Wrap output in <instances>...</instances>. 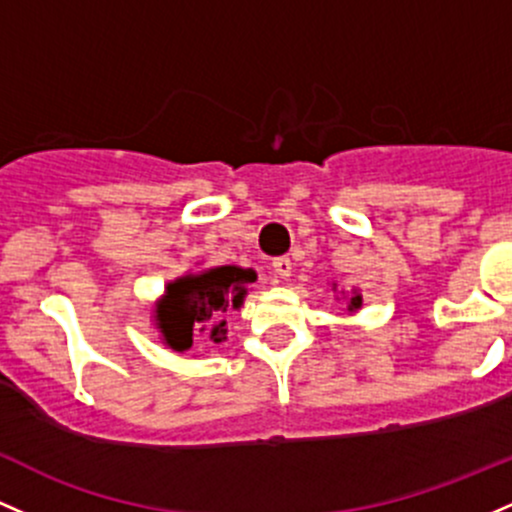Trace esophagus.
Returning <instances> with one entry per match:
<instances>
[{"instance_id": "obj_1", "label": "esophagus", "mask_w": 512, "mask_h": 512, "mask_svg": "<svg viewBox=\"0 0 512 512\" xmlns=\"http://www.w3.org/2000/svg\"><path fill=\"white\" fill-rule=\"evenodd\" d=\"M272 269H274V274H277L279 279H289L291 277V260L289 257H277V260L272 262Z\"/></svg>"}]
</instances>
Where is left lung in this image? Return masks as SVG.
Listing matches in <instances>:
<instances>
[{"instance_id": "left-lung-1", "label": "left lung", "mask_w": 512, "mask_h": 512, "mask_svg": "<svg viewBox=\"0 0 512 512\" xmlns=\"http://www.w3.org/2000/svg\"><path fill=\"white\" fill-rule=\"evenodd\" d=\"M333 289H335V286H333ZM359 306H362V294H357V291H352L350 303H347V308H350V311H357Z\"/></svg>"}]
</instances>
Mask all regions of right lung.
Returning a JSON list of instances; mask_svg holds the SVG:
<instances>
[{
    "instance_id": "obj_1",
    "label": "right lung",
    "mask_w": 512,
    "mask_h": 512,
    "mask_svg": "<svg viewBox=\"0 0 512 512\" xmlns=\"http://www.w3.org/2000/svg\"><path fill=\"white\" fill-rule=\"evenodd\" d=\"M250 282H255V272L235 265L174 279L165 286V296L155 308V325L162 340L177 352L192 347L194 333H209L213 342H223V313L243 306Z\"/></svg>"
}]
</instances>
